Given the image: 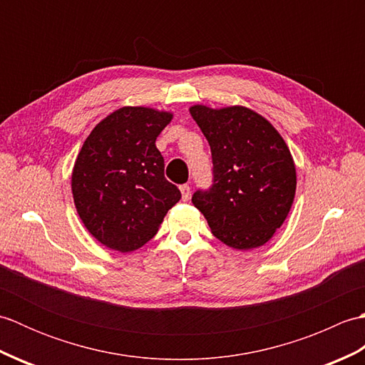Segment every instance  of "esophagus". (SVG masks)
<instances>
[{
	"label": "esophagus",
	"instance_id": "34e87169",
	"mask_svg": "<svg viewBox=\"0 0 365 365\" xmlns=\"http://www.w3.org/2000/svg\"><path fill=\"white\" fill-rule=\"evenodd\" d=\"M180 192H182V199H183V200H188L190 196H191L190 185H182V187H180Z\"/></svg>",
	"mask_w": 365,
	"mask_h": 365
}]
</instances>
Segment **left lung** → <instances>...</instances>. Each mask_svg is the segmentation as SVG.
<instances>
[{
	"instance_id": "1",
	"label": "left lung",
	"mask_w": 365,
	"mask_h": 365,
	"mask_svg": "<svg viewBox=\"0 0 365 365\" xmlns=\"http://www.w3.org/2000/svg\"><path fill=\"white\" fill-rule=\"evenodd\" d=\"M210 144L213 183L197 190L192 204L212 234L234 250L265 245L289 215L297 169L282 136L245 106L190 108Z\"/></svg>"
}]
</instances>
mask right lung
Here are the masks:
<instances>
[{
	"label": "right lung",
	"instance_id": "right-lung-1",
	"mask_svg": "<svg viewBox=\"0 0 365 365\" xmlns=\"http://www.w3.org/2000/svg\"><path fill=\"white\" fill-rule=\"evenodd\" d=\"M170 119L166 111L123 106L97 123L76 157V212L110 250L131 252L144 246L182 197L166 180L165 158L155 145Z\"/></svg>",
	"mask_w": 365,
	"mask_h": 365
}]
</instances>
